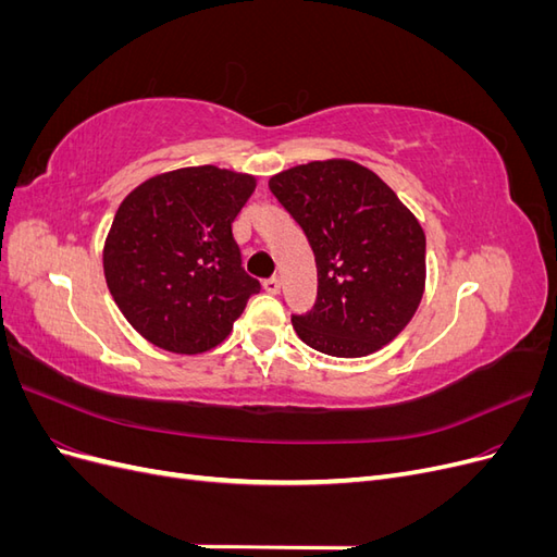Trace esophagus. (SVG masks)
<instances>
[{"label":"esophagus","mask_w":557,"mask_h":557,"mask_svg":"<svg viewBox=\"0 0 557 557\" xmlns=\"http://www.w3.org/2000/svg\"><path fill=\"white\" fill-rule=\"evenodd\" d=\"M262 288L269 293V295H276L281 290V281L278 276H269L262 281Z\"/></svg>","instance_id":"34e87169"}]
</instances>
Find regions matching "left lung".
<instances>
[{
    "label": "left lung",
    "instance_id": "obj_1",
    "mask_svg": "<svg viewBox=\"0 0 557 557\" xmlns=\"http://www.w3.org/2000/svg\"><path fill=\"white\" fill-rule=\"evenodd\" d=\"M269 190L315 258V305L293 313L299 339L334 358H362L393 342L425 288V234L413 213L350 160L293 166L269 178Z\"/></svg>",
    "mask_w": 557,
    "mask_h": 557
}]
</instances>
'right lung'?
<instances>
[{"instance_id": "add662e5", "label": "right lung", "mask_w": 557, "mask_h": 557, "mask_svg": "<svg viewBox=\"0 0 557 557\" xmlns=\"http://www.w3.org/2000/svg\"><path fill=\"white\" fill-rule=\"evenodd\" d=\"M252 190V176L205 164L148 178L123 199L104 244V276L144 339L195 356L232 332L260 293L232 237Z\"/></svg>"}]
</instances>
